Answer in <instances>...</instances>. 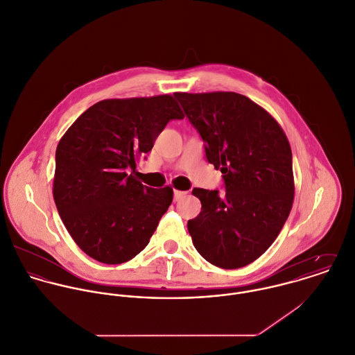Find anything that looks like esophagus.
I'll return each instance as SVG.
<instances>
[{
  "label": "esophagus",
  "mask_w": 355,
  "mask_h": 355,
  "mask_svg": "<svg viewBox=\"0 0 355 355\" xmlns=\"http://www.w3.org/2000/svg\"><path fill=\"white\" fill-rule=\"evenodd\" d=\"M186 191H179V190H175L173 193V201H180L183 197H186Z\"/></svg>",
  "instance_id": "obj_1"
}]
</instances>
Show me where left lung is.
I'll list each match as a JSON object with an SVG mask.
<instances>
[{
	"label": "left lung",
	"instance_id": "8db88e82",
	"mask_svg": "<svg viewBox=\"0 0 355 355\" xmlns=\"http://www.w3.org/2000/svg\"><path fill=\"white\" fill-rule=\"evenodd\" d=\"M175 98L205 141L208 162L223 173L226 190H193L202 205L187 222L193 243L218 267H243L270 248L292 209L289 141L278 122L243 95L178 92Z\"/></svg>",
	"mask_w": 355,
	"mask_h": 355
}]
</instances>
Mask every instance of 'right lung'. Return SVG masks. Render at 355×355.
<instances>
[{
    "label": "right lung",
    "instance_id": "obj_1",
    "mask_svg": "<svg viewBox=\"0 0 355 355\" xmlns=\"http://www.w3.org/2000/svg\"><path fill=\"white\" fill-rule=\"evenodd\" d=\"M182 119L171 95L107 99L84 112L60 139L53 200L67 232L92 259L119 264L147 246L173 190L137 182L136 159L169 121Z\"/></svg>",
    "mask_w": 355,
    "mask_h": 355
}]
</instances>
